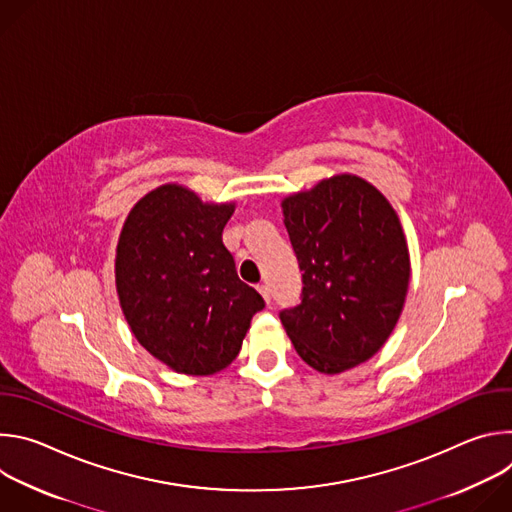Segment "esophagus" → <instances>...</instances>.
Instances as JSON below:
<instances>
[{"mask_svg": "<svg viewBox=\"0 0 512 512\" xmlns=\"http://www.w3.org/2000/svg\"><path fill=\"white\" fill-rule=\"evenodd\" d=\"M257 289H259V294L263 296V300L269 304V302H271V291H269V285H267V283H259V285H257Z\"/></svg>", "mask_w": 512, "mask_h": 512, "instance_id": "obj_1", "label": "esophagus"}]
</instances>
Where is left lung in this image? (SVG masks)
I'll return each mask as SVG.
<instances>
[{
	"instance_id": "8db88e82",
	"label": "left lung",
	"mask_w": 512,
	"mask_h": 512,
	"mask_svg": "<svg viewBox=\"0 0 512 512\" xmlns=\"http://www.w3.org/2000/svg\"><path fill=\"white\" fill-rule=\"evenodd\" d=\"M302 296L279 320L302 360L336 375L393 332L409 287V251L387 198L356 176L322 180L281 204Z\"/></svg>"
}]
</instances>
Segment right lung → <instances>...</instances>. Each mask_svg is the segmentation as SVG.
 Returning a JSON list of instances; mask_svg holds the SVG:
<instances>
[{"label": "right lung", "mask_w": 512, "mask_h": 512, "mask_svg": "<svg viewBox=\"0 0 512 512\" xmlns=\"http://www.w3.org/2000/svg\"><path fill=\"white\" fill-rule=\"evenodd\" d=\"M233 208L166 184L133 206L119 237L115 281L125 320L145 350L184 375L229 367L265 308L223 245Z\"/></svg>", "instance_id": "right-lung-1"}]
</instances>
